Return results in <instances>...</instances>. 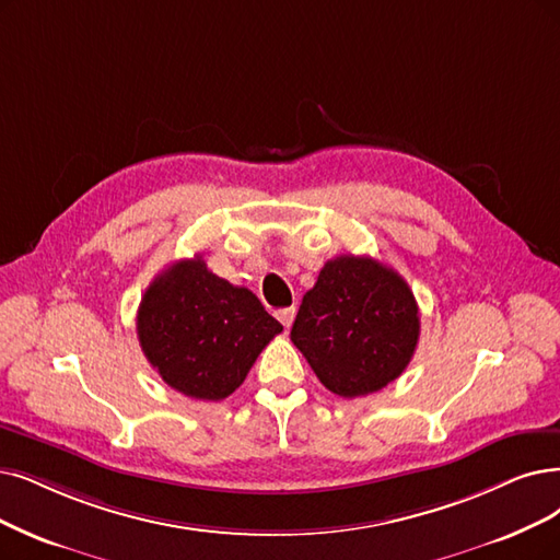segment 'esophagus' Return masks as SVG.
Returning a JSON list of instances; mask_svg holds the SVG:
<instances>
[{
	"instance_id": "34e87169",
	"label": "esophagus",
	"mask_w": 560,
	"mask_h": 560,
	"mask_svg": "<svg viewBox=\"0 0 560 560\" xmlns=\"http://www.w3.org/2000/svg\"><path fill=\"white\" fill-rule=\"evenodd\" d=\"M294 317H296V310L294 307H284V310H278V319L284 328H289L294 324Z\"/></svg>"
}]
</instances>
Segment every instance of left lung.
I'll return each instance as SVG.
<instances>
[{"label":"left lung","instance_id":"8db88e82","mask_svg":"<svg viewBox=\"0 0 560 560\" xmlns=\"http://www.w3.org/2000/svg\"><path fill=\"white\" fill-rule=\"evenodd\" d=\"M420 335L407 280L372 257L324 264L303 296L292 342L319 382L340 397L382 390L407 370Z\"/></svg>","mask_w":560,"mask_h":560}]
</instances>
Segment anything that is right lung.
Segmentation results:
<instances>
[{
	"label": "right lung",
	"mask_w": 560,
	"mask_h": 560,
	"mask_svg": "<svg viewBox=\"0 0 560 560\" xmlns=\"http://www.w3.org/2000/svg\"><path fill=\"white\" fill-rule=\"evenodd\" d=\"M282 324L245 287L218 278L202 255L155 276L138 310V338L151 368L174 390L218 401L248 376Z\"/></svg>",
	"instance_id": "add662e5"
}]
</instances>
